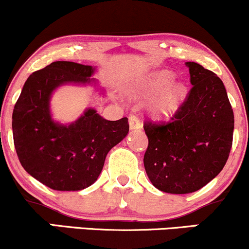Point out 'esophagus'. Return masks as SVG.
<instances>
[{
  "instance_id": "34e87169",
  "label": "esophagus",
  "mask_w": 249,
  "mask_h": 249,
  "mask_svg": "<svg viewBox=\"0 0 249 249\" xmlns=\"http://www.w3.org/2000/svg\"><path fill=\"white\" fill-rule=\"evenodd\" d=\"M128 124H130L131 130H139L142 128V123L138 119V117L134 115H130L128 117Z\"/></svg>"
}]
</instances>
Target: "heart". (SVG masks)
I'll use <instances>...</instances> for the list:
<instances>
[{
    "label": "heart",
    "instance_id": "1",
    "mask_svg": "<svg viewBox=\"0 0 249 249\" xmlns=\"http://www.w3.org/2000/svg\"><path fill=\"white\" fill-rule=\"evenodd\" d=\"M172 71H152L142 77L138 83L141 96H154L148 104L150 115L157 119H166L176 115L187 97V85L182 81H174Z\"/></svg>",
    "mask_w": 249,
    "mask_h": 249
}]
</instances>
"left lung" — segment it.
Listing matches in <instances>:
<instances>
[{"label": "left lung", "mask_w": 249, "mask_h": 249, "mask_svg": "<svg viewBox=\"0 0 249 249\" xmlns=\"http://www.w3.org/2000/svg\"><path fill=\"white\" fill-rule=\"evenodd\" d=\"M193 85L166 124L144 123V166L159 191L196 192L224 168L233 142L234 115L224 83L212 71L186 62Z\"/></svg>", "instance_id": "1"}]
</instances>
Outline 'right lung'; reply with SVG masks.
<instances>
[{
  "label": "right lung",
  "mask_w": 249,
  "mask_h": 249,
  "mask_svg": "<svg viewBox=\"0 0 249 249\" xmlns=\"http://www.w3.org/2000/svg\"><path fill=\"white\" fill-rule=\"evenodd\" d=\"M96 68L58 61L24 83L13 112L14 144L23 168L56 191H81L98 179L108 151L128 133L126 117L107 121L92 107L70 124L53 121L50 101L65 84L97 85ZM103 90H101L102 92Z\"/></svg>",
  "instance_id": "obj_1"
}]
</instances>
